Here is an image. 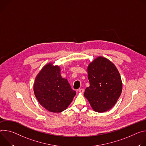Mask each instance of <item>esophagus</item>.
Masks as SVG:
<instances>
[{
	"instance_id": "esophagus-1",
	"label": "esophagus",
	"mask_w": 146,
	"mask_h": 146,
	"mask_svg": "<svg viewBox=\"0 0 146 146\" xmlns=\"http://www.w3.org/2000/svg\"><path fill=\"white\" fill-rule=\"evenodd\" d=\"M78 92H79V93H83L84 92V89H79L78 90Z\"/></svg>"
}]
</instances>
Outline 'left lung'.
<instances>
[{
    "instance_id": "1",
    "label": "left lung",
    "mask_w": 146,
    "mask_h": 146,
    "mask_svg": "<svg viewBox=\"0 0 146 146\" xmlns=\"http://www.w3.org/2000/svg\"><path fill=\"white\" fill-rule=\"evenodd\" d=\"M90 86L85 89L84 96L92 109L104 112L114 107L122 90L119 72L108 59L99 56L88 67Z\"/></svg>"
}]
</instances>
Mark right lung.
I'll return each mask as SVG.
<instances>
[{"label":"right lung","instance_id":"right-lung-1","mask_svg":"<svg viewBox=\"0 0 146 146\" xmlns=\"http://www.w3.org/2000/svg\"><path fill=\"white\" fill-rule=\"evenodd\" d=\"M60 71V66L48 63L37 74L34 84V94L40 104L56 113L66 110L76 94Z\"/></svg>","mask_w":146,"mask_h":146}]
</instances>
